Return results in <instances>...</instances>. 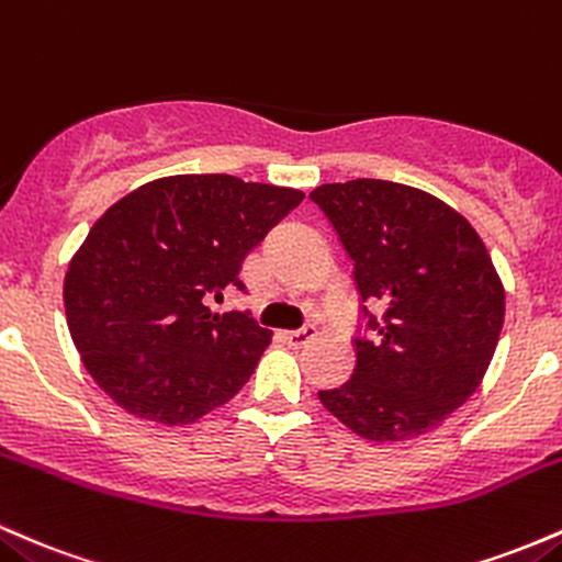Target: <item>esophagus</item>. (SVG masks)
<instances>
[{
	"instance_id": "esophagus-1",
	"label": "esophagus",
	"mask_w": 562,
	"mask_h": 562,
	"mask_svg": "<svg viewBox=\"0 0 562 562\" xmlns=\"http://www.w3.org/2000/svg\"><path fill=\"white\" fill-rule=\"evenodd\" d=\"M315 326H302V329H294V331H286L283 337H286L289 345H294V348H302V345H307L311 339H315Z\"/></svg>"
}]
</instances>
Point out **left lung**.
Returning a JSON list of instances; mask_svg holds the SVG:
<instances>
[{"mask_svg": "<svg viewBox=\"0 0 562 562\" xmlns=\"http://www.w3.org/2000/svg\"><path fill=\"white\" fill-rule=\"evenodd\" d=\"M311 201L352 260L358 292L356 369L318 390L321 403L380 443L432 430L475 393L502 334L504 289L481 236L449 204L398 182H331Z\"/></svg>", "mask_w": 562, "mask_h": 562, "instance_id": "1", "label": "left lung"}]
</instances>
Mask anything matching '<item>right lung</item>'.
Here are the masks:
<instances>
[{
	"instance_id": "obj_1",
	"label": "right lung",
	"mask_w": 562,
	"mask_h": 562,
	"mask_svg": "<svg viewBox=\"0 0 562 562\" xmlns=\"http://www.w3.org/2000/svg\"><path fill=\"white\" fill-rule=\"evenodd\" d=\"M305 193L233 175H178L111 206L66 273L68 331L92 380L135 417L188 425L228 403L270 331L212 313L244 257Z\"/></svg>"
}]
</instances>
